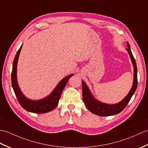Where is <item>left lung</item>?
<instances>
[{
  "label": "left lung",
  "instance_id": "left-lung-1",
  "mask_svg": "<svg viewBox=\"0 0 148 148\" xmlns=\"http://www.w3.org/2000/svg\"><path fill=\"white\" fill-rule=\"evenodd\" d=\"M127 47L128 48H127V50L128 53H129L134 65V83L130 92L128 93L126 97L123 100H121L120 102L116 103V104L109 105L98 101V100L93 98L92 94L90 92V90L86 86V84L84 83L83 81H82L83 102L87 109L92 113H93V114L100 116H108L119 113L125 108L128 103L129 102L132 97L134 93L136 92L137 87V69L136 62L132 55V53L131 51L130 45L128 42H127Z\"/></svg>",
  "mask_w": 148,
  "mask_h": 148
}]
</instances>
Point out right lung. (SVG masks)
<instances>
[{
    "mask_svg": "<svg viewBox=\"0 0 148 148\" xmlns=\"http://www.w3.org/2000/svg\"><path fill=\"white\" fill-rule=\"evenodd\" d=\"M21 48L22 45L20 47V48L18 49L16 55L15 56L13 64H12V69L11 72L12 86L16 97L21 106L27 111L34 113H45L51 111L57 106L62 91L65 88L66 84L68 82V81L73 76V74L69 75V76L64 77L59 83L57 86L53 90V92L46 98L37 100V101H34V100H31L27 99L23 95V93H21L20 89L19 88L16 79L17 63Z\"/></svg>",
    "mask_w": 148,
    "mask_h": 148,
    "instance_id": "add662e5",
    "label": "right lung"
}]
</instances>
